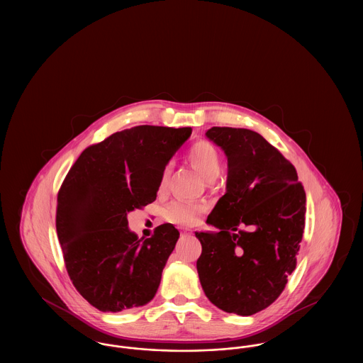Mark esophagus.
<instances>
[{"mask_svg":"<svg viewBox=\"0 0 363 363\" xmlns=\"http://www.w3.org/2000/svg\"><path fill=\"white\" fill-rule=\"evenodd\" d=\"M190 233H188V231H181V237L182 238H185V237H189Z\"/></svg>","mask_w":363,"mask_h":363,"instance_id":"1","label":"esophagus"}]
</instances>
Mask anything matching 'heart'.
Instances as JSON below:
<instances>
[{"label": "heart", "mask_w": 363, "mask_h": 363, "mask_svg": "<svg viewBox=\"0 0 363 363\" xmlns=\"http://www.w3.org/2000/svg\"><path fill=\"white\" fill-rule=\"evenodd\" d=\"M188 160H189L190 164L196 170H199L207 181H213L220 173V167H222L220 154H219L218 148L207 140H200L190 147ZM167 174H169V169H164L162 177H160L159 190L164 189L166 181H167ZM204 211H206V207L201 204H197V203L172 201L167 207L164 208L163 215H164L166 220H169L170 223L191 225L199 222V219Z\"/></svg>", "instance_id": "obj_1"}]
</instances>
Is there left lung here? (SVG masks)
Returning <instances> with one entry per match:
<instances>
[{"label":"left lung","mask_w":363,"mask_h":363,"mask_svg":"<svg viewBox=\"0 0 363 363\" xmlns=\"http://www.w3.org/2000/svg\"><path fill=\"white\" fill-rule=\"evenodd\" d=\"M206 135L223 148L228 175L207 219L219 233H196L197 272L215 306L252 315L277 301L296 267L306 194L293 163L257 132L213 126Z\"/></svg>","instance_id":"obj_1"}]
</instances>
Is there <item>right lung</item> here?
<instances>
[{"mask_svg":"<svg viewBox=\"0 0 363 363\" xmlns=\"http://www.w3.org/2000/svg\"><path fill=\"white\" fill-rule=\"evenodd\" d=\"M191 128L140 125L86 147L57 196L55 227L70 280L101 311L133 309L155 296L179 233L170 223L138 240L128 212L156 200L167 162Z\"/></svg>","mask_w":363,"mask_h":363,"instance_id":"add662e5","label":"right lung"}]
</instances>
